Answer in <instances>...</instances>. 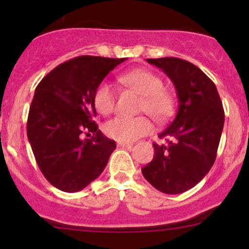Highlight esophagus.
<instances>
[{"instance_id":"1","label":"esophagus","mask_w":249,"mask_h":249,"mask_svg":"<svg viewBox=\"0 0 249 249\" xmlns=\"http://www.w3.org/2000/svg\"><path fill=\"white\" fill-rule=\"evenodd\" d=\"M117 145H118L119 147H131L132 146V142H117Z\"/></svg>"}]
</instances>
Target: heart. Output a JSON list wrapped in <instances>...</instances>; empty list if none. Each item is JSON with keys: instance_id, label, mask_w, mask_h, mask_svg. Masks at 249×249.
<instances>
[{"instance_id": "heart-1", "label": "heart", "mask_w": 249, "mask_h": 249, "mask_svg": "<svg viewBox=\"0 0 249 249\" xmlns=\"http://www.w3.org/2000/svg\"><path fill=\"white\" fill-rule=\"evenodd\" d=\"M119 81L142 96L139 111L146 112L158 123L166 122L174 111V98L164 89V82L158 75L145 69H133L119 76ZM116 93L112 85L102 82L93 93V104L102 115L113 111ZM153 130L152 122L146 116H117L105 123L104 131L110 138L118 142H133Z\"/></svg>"}]
</instances>
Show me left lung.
Returning a JSON list of instances; mask_svg holds the SVG:
<instances>
[{
  "mask_svg": "<svg viewBox=\"0 0 249 249\" xmlns=\"http://www.w3.org/2000/svg\"><path fill=\"white\" fill-rule=\"evenodd\" d=\"M173 82L179 107L171 124L153 142L152 161L142 168L154 188L166 194L191 190L213 166L225 112L215 84L192 63L177 57L148 58Z\"/></svg>",
  "mask_w": 249,
  "mask_h": 249,
  "instance_id": "left-lung-1",
  "label": "left lung"
}]
</instances>
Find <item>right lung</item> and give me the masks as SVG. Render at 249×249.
Instances as JSON below:
<instances>
[{"mask_svg": "<svg viewBox=\"0 0 249 249\" xmlns=\"http://www.w3.org/2000/svg\"><path fill=\"white\" fill-rule=\"evenodd\" d=\"M126 58L78 56L39 82L27 122L28 139L45 179L63 192H78L101 176L116 148L93 118L96 88ZM92 133L90 140L83 134Z\"/></svg>", "mask_w": 249, "mask_h": 249, "instance_id": "1", "label": "right lung"}]
</instances>
